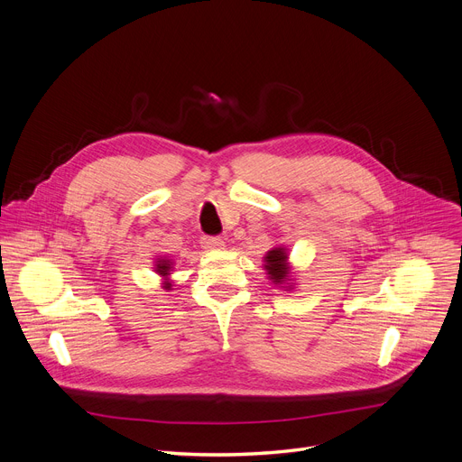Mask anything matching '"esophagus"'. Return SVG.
<instances>
[{
	"instance_id": "esophagus-1",
	"label": "esophagus",
	"mask_w": 462,
	"mask_h": 462,
	"mask_svg": "<svg viewBox=\"0 0 462 462\" xmlns=\"http://www.w3.org/2000/svg\"><path fill=\"white\" fill-rule=\"evenodd\" d=\"M200 243L204 248H223L225 246V241L217 236H204Z\"/></svg>"
}]
</instances>
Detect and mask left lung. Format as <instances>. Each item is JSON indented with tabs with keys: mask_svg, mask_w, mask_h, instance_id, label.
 Wrapping results in <instances>:
<instances>
[{
	"mask_svg": "<svg viewBox=\"0 0 462 462\" xmlns=\"http://www.w3.org/2000/svg\"><path fill=\"white\" fill-rule=\"evenodd\" d=\"M285 260H287V254H285V248H273L267 253L265 256V269L269 273V278L276 283H283V280H287L289 276V267L285 265Z\"/></svg>",
	"mask_w": 462,
	"mask_h": 462,
	"instance_id": "obj_1",
	"label": "left lung"
}]
</instances>
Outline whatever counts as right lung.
Segmentation results:
<instances>
[{"label": "right lung", "mask_w": 462, "mask_h": 462, "mask_svg": "<svg viewBox=\"0 0 462 462\" xmlns=\"http://www.w3.org/2000/svg\"><path fill=\"white\" fill-rule=\"evenodd\" d=\"M170 269H171V262L158 260V263H156V273H160L162 276H167V274H170ZM163 287H165V289H170V287H171V283H165Z\"/></svg>", "instance_id": "1"}]
</instances>
